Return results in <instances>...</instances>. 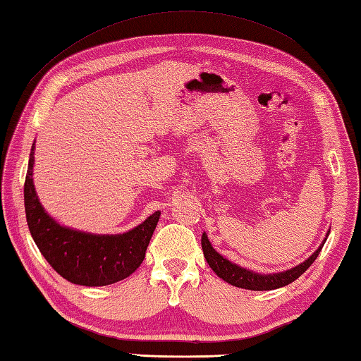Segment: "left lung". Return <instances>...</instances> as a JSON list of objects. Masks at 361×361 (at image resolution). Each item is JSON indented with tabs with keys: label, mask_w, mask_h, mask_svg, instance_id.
Segmentation results:
<instances>
[{
	"label": "left lung",
	"mask_w": 361,
	"mask_h": 361,
	"mask_svg": "<svg viewBox=\"0 0 361 361\" xmlns=\"http://www.w3.org/2000/svg\"><path fill=\"white\" fill-rule=\"evenodd\" d=\"M329 231L326 232V237ZM326 239L322 242V245L315 250V252L309 256L307 259L301 264H298L291 269H286L283 272H276V274H258L250 271L242 266H237L229 259H226L224 256L219 255L215 248L212 247L209 237L204 232L202 234V250L204 256L209 266L213 269V272L216 274L219 279H223L224 282L237 286V288H245V290H253V291H267V290H277L286 286L291 282H295L302 274L307 271L310 264L317 259V256L322 252V247L325 245Z\"/></svg>",
	"instance_id": "obj_1"
}]
</instances>
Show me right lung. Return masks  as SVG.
I'll list each match as a JSON object with an SVG mask.
<instances>
[{"label":"right lung","instance_id":"1","mask_svg":"<svg viewBox=\"0 0 361 361\" xmlns=\"http://www.w3.org/2000/svg\"><path fill=\"white\" fill-rule=\"evenodd\" d=\"M35 143L30 152L23 200L30 234L46 261L63 279L84 286H105L137 271L161 212L124 234H90L59 224L41 205L33 185Z\"/></svg>","mask_w":361,"mask_h":361}]
</instances>
